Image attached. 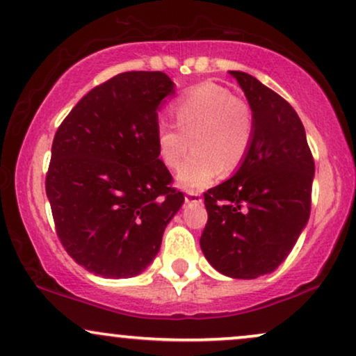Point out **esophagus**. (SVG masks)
Returning <instances> with one entry per match:
<instances>
[{
	"label": "esophagus",
	"instance_id": "esophagus-1",
	"mask_svg": "<svg viewBox=\"0 0 356 356\" xmlns=\"http://www.w3.org/2000/svg\"><path fill=\"white\" fill-rule=\"evenodd\" d=\"M186 202L187 204H199V202H202V195L199 192H187Z\"/></svg>",
	"mask_w": 356,
	"mask_h": 356
}]
</instances>
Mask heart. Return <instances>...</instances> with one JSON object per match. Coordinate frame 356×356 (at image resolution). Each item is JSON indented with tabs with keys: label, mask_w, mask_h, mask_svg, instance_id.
Instances as JSON below:
<instances>
[{
	"label": "heart",
	"mask_w": 356,
	"mask_h": 356,
	"mask_svg": "<svg viewBox=\"0 0 356 356\" xmlns=\"http://www.w3.org/2000/svg\"><path fill=\"white\" fill-rule=\"evenodd\" d=\"M175 124L159 123L156 129L157 154L174 170L191 149L177 181L188 191H202L225 172L243 164L253 145L254 111L245 98L217 82H202L172 103Z\"/></svg>",
	"instance_id": "heart-1"
}]
</instances>
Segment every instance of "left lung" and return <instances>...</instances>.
Instances as JSON below:
<instances>
[{
	"label": "left lung",
	"mask_w": 356,
	"mask_h": 356,
	"mask_svg": "<svg viewBox=\"0 0 356 356\" xmlns=\"http://www.w3.org/2000/svg\"><path fill=\"white\" fill-rule=\"evenodd\" d=\"M230 74L254 111V138L236 174L204 193L200 248L225 276L254 279L273 273L298 241L316 165L294 108L253 75Z\"/></svg>",
	"instance_id": "obj_1"
}]
</instances>
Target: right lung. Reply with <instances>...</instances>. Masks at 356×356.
<instances>
[{
	"mask_svg": "<svg viewBox=\"0 0 356 356\" xmlns=\"http://www.w3.org/2000/svg\"><path fill=\"white\" fill-rule=\"evenodd\" d=\"M163 72H123L97 85L57 128L46 193L70 258L103 277L149 266L184 193L157 154Z\"/></svg>",
	"mask_w": 356,
	"mask_h": 356,
	"instance_id": "1",
	"label": "right lung"
}]
</instances>
